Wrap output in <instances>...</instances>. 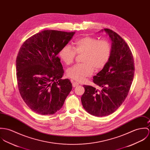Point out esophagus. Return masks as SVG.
Instances as JSON below:
<instances>
[{"label":"esophagus","instance_id":"esophagus-1","mask_svg":"<svg viewBox=\"0 0 150 150\" xmlns=\"http://www.w3.org/2000/svg\"><path fill=\"white\" fill-rule=\"evenodd\" d=\"M72 86L73 87H76V86H78L79 84V83H78V82H75V81H72Z\"/></svg>","mask_w":150,"mask_h":150}]
</instances>
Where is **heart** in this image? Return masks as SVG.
Returning a JSON list of instances; mask_svg holds the SVG:
<instances>
[{"mask_svg":"<svg viewBox=\"0 0 150 150\" xmlns=\"http://www.w3.org/2000/svg\"><path fill=\"white\" fill-rule=\"evenodd\" d=\"M74 50L68 45H64L59 50L60 59L67 65L73 63L76 53H83V64H76L67 70V75L76 81H82L94 72V67L99 71L105 67L110 60L112 47L105 40L84 36L76 40L73 43Z\"/></svg>","mask_w":150,"mask_h":150,"instance_id":"heart-1","label":"heart"}]
</instances>
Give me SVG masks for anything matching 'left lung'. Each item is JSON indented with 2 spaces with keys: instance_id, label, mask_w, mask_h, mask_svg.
<instances>
[{
  "instance_id": "8db88e82",
  "label": "left lung",
  "mask_w": 150,
  "mask_h": 150,
  "mask_svg": "<svg viewBox=\"0 0 150 150\" xmlns=\"http://www.w3.org/2000/svg\"><path fill=\"white\" fill-rule=\"evenodd\" d=\"M100 32H105L112 41L111 57L93 77L94 83L102 90L84 85L81 101L88 113L103 117L115 112L125 100L133 81L134 66L131 50L121 37L109 29Z\"/></svg>"
}]
</instances>
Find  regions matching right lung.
I'll return each mask as SVG.
<instances>
[{
    "label": "right lung",
    "mask_w": 150,
    "mask_h": 150,
    "mask_svg": "<svg viewBox=\"0 0 150 150\" xmlns=\"http://www.w3.org/2000/svg\"><path fill=\"white\" fill-rule=\"evenodd\" d=\"M75 33L45 30L26 40L16 60L17 82L21 97L33 112L53 115L63 106L72 86L64 74L57 54Z\"/></svg>",
    "instance_id": "right-lung-1"
}]
</instances>
